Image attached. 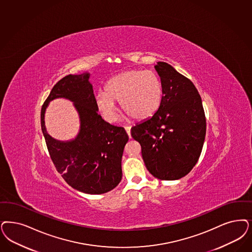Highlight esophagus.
Instances as JSON below:
<instances>
[{"label":"esophagus","mask_w":252,"mask_h":252,"mask_svg":"<svg viewBox=\"0 0 252 252\" xmlns=\"http://www.w3.org/2000/svg\"><path fill=\"white\" fill-rule=\"evenodd\" d=\"M125 129L126 131L127 135L130 137L131 126H126V127H125Z\"/></svg>","instance_id":"obj_1"}]
</instances>
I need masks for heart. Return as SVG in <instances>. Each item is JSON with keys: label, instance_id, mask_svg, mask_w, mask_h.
Instances as JSON below:
<instances>
[{"label": "heart", "instance_id": "b5f03b06", "mask_svg": "<svg viewBox=\"0 0 252 252\" xmlns=\"http://www.w3.org/2000/svg\"><path fill=\"white\" fill-rule=\"evenodd\" d=\"M163 99V85L154 70L130 69L110 79L105 93L95 95V106L106 121L117 119L115 102L130 118L142 121L157 113Z\"/></svg>", "mask_w": 252, "mask_h": 252}]
</instances>
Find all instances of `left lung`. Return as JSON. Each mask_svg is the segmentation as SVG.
<instances>
[{"label": "left lung", "mask_w": 252, "mask_h": 252, "mask_svg": "<svg viewBox=\"0 0 252 252\" xmlns=\"http://www.w3.org/2000/svg\"><path fill=\"white\" fill-rule=\"evenodd\" d=\"M163 99L151 118L131 128L149 172L163 181L186 176L199 159L206 137V117L199 93L189 79L165 62L155 66Z\"/></svg>", "instance_id": "1"}]
</instances>
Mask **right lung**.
Masks as SVG:
<instances>
[{
	"label": "right lung",
	"instance_id": "1",
	"mask_svg": "<svg viewBox=\"0 0 252 252\" xmlns=\"http://www.w3.org/2000/svg\"><path fill=\"white\" fill-rule=\"evenodd\" d=\"M90 73L69 74L52 88L41 111V126L50 157L65 182L77 191L100 194L112 191L122 180V157L128 141L124 127L104 121L95 106ZM63 97L74 102L80 129L73 140L61 142L46 131L44 114L49 102Z\"/></svg>",
	"mask_w": 252,
	"mask_h": 252
}]
</instances>
